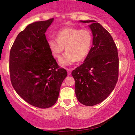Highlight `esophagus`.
<instances>
[{
	"mask_svg": "<svg viewBox=\"0 0 135 135\" xmlns=\"http://www.w3.org/2000/svg\"><path fill=\"white\" fill-rule=\"evenodd\" d=\"M67 71H68V75H70L71 74V70L69 69H67Z\"/></svg>",
	"mask_w": 135,
	"mask_h": 135,
	"instance_id": "34e87169",
	"label": "esophagus"
}]
</instances>
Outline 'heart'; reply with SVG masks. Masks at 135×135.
I'll list each match as a JSON object with an SVG mask.
<instances>
[{"instance_id": "1", "label": "heart", "mask_w": 135, "mask_h": 135, "mask_svg": "<svg viewBox=\"0 0 135 135\" xmlns=\"http://www.w3.org/2000/svg\"><path fill=\"white\" fill-rule=\"evenodd\" d=\"M57 40L50 38L47 45L55 58L60 59L65 47L67 51L60 60L61 66H69L76 61L84 60L89 54L92 40L91 32L87 29L66 27L57 33Z\"/></svg>"}]
</instances>
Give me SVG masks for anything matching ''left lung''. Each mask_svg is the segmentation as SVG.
<instances>
[{
	"label": "left lung",
	"instance_id": "left-lung-1",
	"mask_svg": "<svg viewBox=\"0 0 135 135\" xmlns=\"http://www.w3.org/2000/svg\"><path fill=\"white\" fill-rule=\"evenodd\" d=\"M90 23L93 46L84 63L72 72L75 92L82 104L91 106L104 101L115 88L119 77V56L109 32L94 20Z\"/></svg>",
	"mask_w": 135,
	"mask_h": 135
}]
</instances>
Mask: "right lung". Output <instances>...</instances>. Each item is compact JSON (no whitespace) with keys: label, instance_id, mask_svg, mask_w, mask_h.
I'll return each mask as SVG.
<instances>
[{"label":"right lung","instance_id":"1","mask_svg":"<svg viewBox=\"0 0 135 135\" xmlns=\"http://www.w3.org/2000/svg\"><path fill=\"white\" fill-rule=\"evenodd\" d=\"M53 21H36L16 37L10 52L9 68L12 86L32 106L48 108L56 103L62 81L67 76L47 45L45 33Z\"/></svg>","mask_w":135,"mask_h":135}]
</instances>
